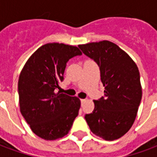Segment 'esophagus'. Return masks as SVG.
Returning a JSON list of instances; mask_svg holds the SVG:
<instances>
[{"label": "esophagus", "instance_id": "1", "mask_svg": "<svg viewBox=\"0 0 157 157\" xmlns=\"http://www.w3.org/2000/svg\"><path fill=\"white\" fill-rule=\"evenodd\" d=\"M85 102H86V99H81V103H82V104H83Z\"/></svg>", "mask_w": 157, "mask_h": 157}]
</instances>
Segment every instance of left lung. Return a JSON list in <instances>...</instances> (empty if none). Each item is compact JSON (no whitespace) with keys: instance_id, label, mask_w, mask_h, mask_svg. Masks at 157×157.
Segmentation results:
<instances>
[{"instance_id":"8db88e82","label":"left lung","mask_w":157,"mask_h":157,"mask_svg":"<svg viewBox=\"0 0 157 157\" xmlns=\"http://www.w3.org/2000/svg\"><path fill=\"white\" fill-rule=\"evenodd\" d=\"M82 53L98 65L104 96L94 100L92 113L86 114L91 131L106 140H114L128 131L135 122L142 98L138 67L112 42L79 45Z\"/></svg>"}]
</instances>
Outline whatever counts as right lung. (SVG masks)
Wrapping results in <instances>:
<instances>
[{"instance_id":"right-lung-1","label":"right lung","mask_w":157,"mask_h":157,"mask_svg":"<svg viewBox=\"0 0 157 157\" xmlns=\"http://www.w3.org/2000/svg\"><path fill=\"white\" fill-rule=\"evenodd\" d=\"M77 55L82 53L75 46L46 44L33 54L21 71L17 88L20 111L40 138L64 137L78 115L80 100L57 92L66 63Z\"/></svg>"}]
</instances>
